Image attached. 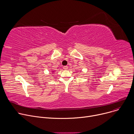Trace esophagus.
Listing matches in <instances>:
<instances>
[{
    "instance_id": "1",
    "label": "esophagus",
    "mask_w": 134,
    "mask_h": 134,
    "mask_svg": "<svg viewBox=\"0 0 134 134\" xmlns=\"http://www.w3.org/2000/svg\"><path fill=\"white\" fill-rule=\"evenodd\" d=\"M64 69H65V70H67V69H68V66H64Z\"/></svg>"
}]
</instances>
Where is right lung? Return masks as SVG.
Segmentation results:
<instances>
[{
    "instance_id": "obj_1",
    "label": "right lung",
    "mask_w": 134,
    "mask_h": 134,
    "mask_svg": "<svg viewBox=\"0 0 134 134\" xmlns=\"http://www.w3.org/2000/svg\"><path fill=\"white\" fill-rule=\"evenodd\" d=\"M53 72H54V71H52V73H53Z\"/></svg>"
}]
</instances>
